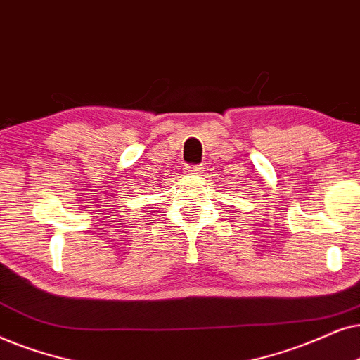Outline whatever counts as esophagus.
<instances>
[{"label": "esophagus", "instance_id": "34e87169", "mask_svg": "<svg viewBox=\"0 0 360 360\" xmlns=\"http://www.w3.org/2000/svg\"><path fill=\"white\" fill-rule=\"evenodd\" d=\"M202 169H204V167H200V166H186L184 172H186V174H200Z\"/></svg>", "mask_w": 360, "mask_h": 360}]
</instances>
